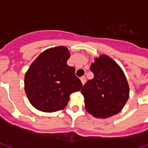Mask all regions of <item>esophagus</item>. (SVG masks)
<instances>
[{
    "instance_id": "esophagus-1",
    "label": "esophagus",
    "mask_w": 148,
    "mask_h": 148,
    "mask_svg": "<svg viewBox=\"0 0 148 148\" xmlns=\"http://www.w3.org/2000/svg\"><path fill=\"white\" fill-rule=\"evenodd\" d=\"M86 78L85 76H82V77H81V82H82V85H84V84L86 83Z\"/></svg>"
}]
</instances>
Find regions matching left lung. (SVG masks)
<instances>
[{"mask_svg":"<svg viewBox=\"0 0 148 148\" xmlns=\"http://www.w3.org/2000/svg\"><path fill=\"white\" fill-rule=\"evenodd\" d=\"M94 74L81 92L86 111L97 118H107L121 111L129 97V87L121 68L107 55L95 58L90 66Z\"/></svg>","mask_w":148,"mask_h":148,"instance_id":"left-lung-1","label":"left lung"}]
</instances>
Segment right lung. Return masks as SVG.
I'll return each mask as SVG.
<instances>
[{"label":"right lung","mask_w":148,"mask_h":148,"mask_svg":"<svg viewBox=\"0 0 148 148\" xmlns=\"http://www.w3.org/2000/svg\"><path fill=\"white\" fill-rule=\"evenodd\" d=\"M68 49L57 47L46 50L32 63L24 77V89L29 101L40 111L52 112L67 106L72 93L82 83L69 66Z\"/></svg>","instance_id":"obj_1"}]
</instances>
